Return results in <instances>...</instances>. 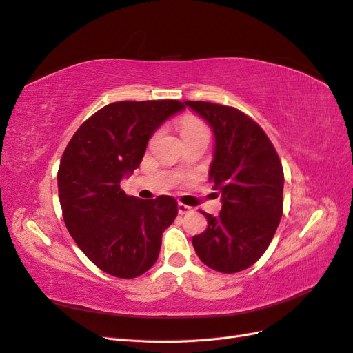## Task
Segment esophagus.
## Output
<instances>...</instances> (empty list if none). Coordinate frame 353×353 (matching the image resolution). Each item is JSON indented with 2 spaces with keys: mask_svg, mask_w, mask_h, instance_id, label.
Returning <instances> with one entry per match:
<instances>
[{
  "mask_svg": "<svg viewBox=\"0 0 353 353\" xmlns=\"http://www.w3.org/2000/svg\"><path fill=\"white\" fill-rule=\"evenodd\" d=\"M193 212V208H190L187 205H184V203H178V213L179 215H185V213H191Z\"/></svg>",
  "mask_w": 353,
  "mask_h": 353,
  "instance_id": "obj_1",
  "label": "esophagus"
}]
</instances>
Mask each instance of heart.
<instances>
[{
  "label": "heart",
  "mask_w": 353,
  "mask_h": 353,
  "mask_svg": "<svg viewBox=\"0 0 353 353\" xmlns=\"http://www.w3.org/2000/svg\"><path fill=\"white\" fill-rule=\"evenodd\" d=\"M176 126H178V131H179L181 137H183V140L188 137L209 134L206 123L203 122L199 116L191 114V113L181 116L176 122Z\"/></svg>",
  "instance_id": "b5f03b06"
}]
</instances>
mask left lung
<instances>
[{
  "instance_id": "obj_1",
  "label": "left lung",
  "mask_w": 353,
  "mask_h": 353,
  "mask_svg": "<svg viewBox=\"0 0 353 353\" xmlns=\"http://www.w3.org/2000/svg\"><path fill=\"white\" fill-rule=\"evenodd\" d=\"M212 126L215 159L209 181L219 190L218 216L193 237L200 261L223 274L249 268L268 249L283 215L284 172L274 144L250 116L209 101H185Z\"/></svg>"
}]
</instances>
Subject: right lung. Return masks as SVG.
I'll return each mask as SVG.
<instances>
[{
    "label": "right lung",
    "instance_id": "right-lung-1",
    "mask_svg": "<svg viewBox=\"0 0 353 353\" xmlns=\"http://www.w3.org/2000/svg\"><path fill=\"white\" fill-rule=\"evenodd\" d=\"M185 108L178 100L116 101L88 117L61 156L57 184L66 228L85 256L117 279H135L159 258L178 215L170 196L141 200L121 188L140 166L153 132Z\"/></svg>",
    "mask_w": 353,
    "mask_h": 353
}]
</instances>
